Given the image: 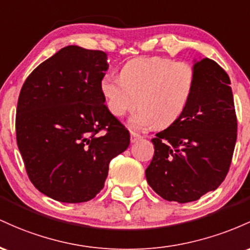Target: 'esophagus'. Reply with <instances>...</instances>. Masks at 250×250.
I'll list each match as a JSON object with an SVG mask.
<instances>
[{
    "instance_id": "34e87169",
    "label": "esophagus",
    "mask_w": 250,
    "mask_h": 250,
    "mask_svg": "<svg viewBox=\"0 0 250 250\" xmlns=\"http://www.w3.org/2000/svg\"><path fill=\"white\" fill-rule=\"evenodd\" d=\"M142 138H143V136H140V134L136 133V132H131V142H132V143L137 142V140H139Z\"/></svg>"
}]
</instances>
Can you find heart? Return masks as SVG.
Masks as SVG:
<instances>
[{"mask_svg": "<svg viewBox=\"0 0 250 250\" xmlns=\"http://www.w3.org/2000/svg\"><path fill=\"white\" fill-rule=\"evenodd\" d=\"M120 79L106 75L102 93L116 118L139 111L131 119L134 128L170 126L182 116L195 87V69L190 63L170 58L150 57L130 60L122 67Z\"/></svg>", "mask_w": 250, "mask_h": 250, "instance_id": "obj_1", "label": "heart"}]
</instances>
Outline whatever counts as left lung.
Returning a JSON list of instances; mask_svg holds the SVG:
<instances>
[{
  "mask_svg": "<svg viewBox=\"0 0 250 250\" xmlns=\"http://www.w3.org/2000/svg\"><path fill=\"white\" fill-rule=\"evenodd\" d=\"M196 79L182 116L151 142L145 176L153 191L178 203L200 200L226 178L237 137L230 79L214 60L193 64Z\"/></svg>",
  "mask_w": 250,
  "mask_h": 250,
  "instance_id": "obj_1",
  "label": "left lung"
}]
</instances>
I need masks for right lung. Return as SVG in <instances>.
<instances>
[{
	"mask_svg": "<svg viewBox=\"0 0 250 250\" xmlns=\"http://www.w3.org/2000/svg\"><path fill=\"white\" fill-rule=\"evenodd\" d=\"M107 69L103 50L67 46L39 64L22 86L18 146L30 182L53 200L94 198L111 159L130 145L128 130L105 105L102 80Z\"/></svg>",
	"mask_w": 250,
	"mask_h": 250,
	"instance_id": "obj_1",
	"label": "right lung"
}]
</instances>
